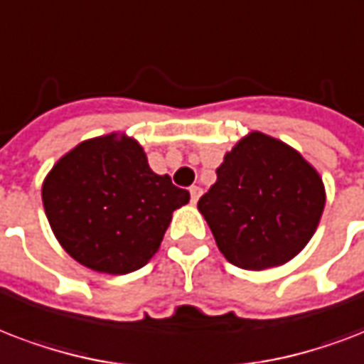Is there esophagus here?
Here are the masks:
<instances>
[{"label": "esophagus", "mask_w": 364, "mask_h": 364, "mask_svg": "<svg viewBox=\"0 0 364 364\" xmlns=\"http://www.w3.org/2000/svg\"><path fill=\"white\" fill-rule=\"evenodd\" d=\"M188 193H191V202H193V204H196V202H198V198H200V187H191L188 188Z\"/></svg>", "instance_id": "1"}]
</instances>
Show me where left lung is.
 <instances>
[{"instance_id": "8db88e82", "label": "left lung", "mask_w": 364, "mask_h": 364, "mask_svg": "<svg viewBox=\"0 0 364 364\" xmlns=\"http://www.w3.org/2000/svg\"><path fill=\"white\" fill-rule=\"evenodd\" d=\"M215 173L198 210L227 262L250 271L279 267L311 240L326 193L318 171L296 149L252 132Z\"/></svg>"}]
</instances>
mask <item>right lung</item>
Instances as JSON below:
<instances>
[{
    "label": "right lung",
    "mask_w": 364,
    "mask_h": 364,
    "mask_svg": "<svg viewBox=\"0 0 364 364\" xmlns=\"http://www.w3.org/2000/svg\"><path fill=\"white\" fill-rule=\"evenodd\" d=\"M191 194L151 170L126 133L87 139L47 173L41 200L53 235L77 263L108 274L145 267L171 213Z\"/></svg>",
    "instance_id": "add662e5"
}]
</instances>
